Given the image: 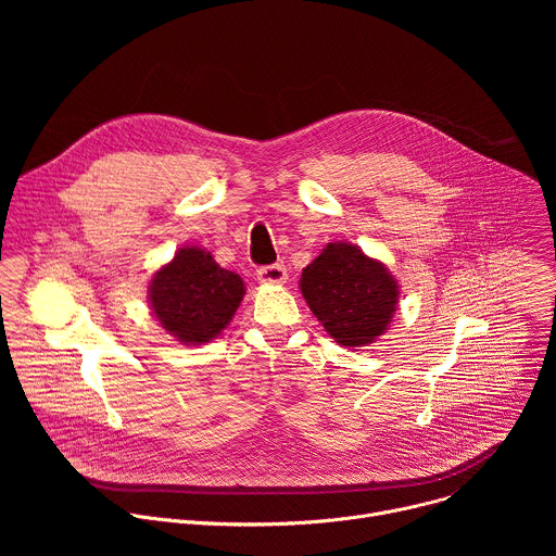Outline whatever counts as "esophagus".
Segmentation results:
<instances>
[{"mask_svg": "<svg viewBox=\"0 0 556 556\" xmlns=\"http://www.w3.org/2000/svg\"><path fill=\"white\" fill-rule=\"evenodd\" d=\"M257 279H260V283H286L288 270L281 264L262 266V268H257Z\"/></svg>", "mask_w": 556, "mask_h": 556, "instance_id": "34e87169", "label": "esophagus"}]
</instances>
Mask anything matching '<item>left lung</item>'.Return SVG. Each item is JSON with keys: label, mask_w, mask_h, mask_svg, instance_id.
I'll return each mask as SVG.
<instances>
[{"label": "left lung", "mask_w": 556, "mask_h": 556, "mask_svg": "<svg viewBox=\"0 0 556 556\" xmlns=\"http://www.w3.org/2000/svg\"><path fill=\"white\" fill-rule=\"evenodd\" d=\"M301 292L326 332L345 348H361L380 337L399 301V283L361 249L337 242L301 275Z\"/></svg>", "instance_id": "left-lung-1"}]
</instances>
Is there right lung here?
Masks as SVG:
<instances>
[{
  "mask_svg": "<svg viewBox=\"0 0 556 556\" xmlns=\"http://www.w3.org/2000/svg\"><path fill=\"white\" fill-rule=\"evenodd\" d=\"M240 275L224 270L211 253L182 249L151 279L149 303L161 326L182 343H208L232 319L244 296Z\"/></svg>",
  "mask_w": 556,
  "mask_h": 556,
  "instance_id": "right-lung-1",
  "label": "right lung"
}]
</instances>
